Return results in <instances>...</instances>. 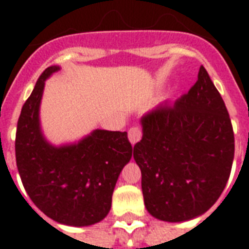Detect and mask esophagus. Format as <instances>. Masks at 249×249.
<instances>
[{
	"mask_svg": "<svg viewBox=\"0 0 249 249\" xmlns=\"http://www.w3.org/2000/svg\"><path fill=\"white\" fill-rule=\"evenodd\" d=\"M128 137L129 141H130V143L136 144L137 142H140L141 138H142V130H141V128H138V126H133V128H130V130H129Z\"/></svg>",
	"mask_w": 249,
	"mask_h": 249,
	"instance_id": "34e87169",
	"label": "esophagus"
}]
</instances>
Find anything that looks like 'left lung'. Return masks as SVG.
Returning a JSON list of instances; mask_svg holds the SVG:
<instances>
[{
  "label": "left lung",
  "instance_id": "left-lung-1",
  "mask_svg": "<svg viewBox=\"0 0 249 249\" xmlns=\"http://www.w3.org/2000/svg\"><path fill=\"white\" fill-rule=\"evenodd\" d=\"M141 125L134 160L148 213L166 222L201 216L224 191L234 160L231 120L205 68L189 93L151 109Z\"/></svg>",
  "mask_w": 249,
  "mask_h": 249
}]
</instances>
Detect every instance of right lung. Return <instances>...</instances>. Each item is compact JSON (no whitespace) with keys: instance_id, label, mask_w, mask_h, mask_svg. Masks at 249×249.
Masks as SVG:
<instances>
[{"instance_id":"1","label":"right lung","mask_w":249,"mask_h":249,"mask_svg":"<svg viewBox=\"0 0 249 249\" xmlns=\"http://www.w3.org/2000/svg\"><path fill=\"white\" fill-rule=\"evenodd\" d=\"M42 72L18 120L17 165L33 204L52 220L68 226H89L111 209L112 193L121 170L132 159L126 132L95 129L75 143L54 146L40 124L45 81L59 71Z\"/></svg>"}]
</instances>
